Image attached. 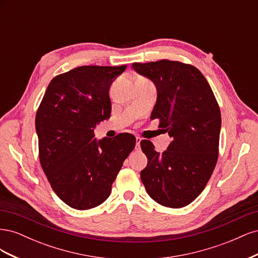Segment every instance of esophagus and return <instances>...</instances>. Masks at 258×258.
Wrapping results in <instances>:
<instances>
[{
    "mask_svg": "<svg viewBox=\"0 0 258 258\" xmlns=\"http://www.w3.org/2000/svg\"><path fill=\"white\" fill-rule=\"evenodd\" d=\"M141 141H142L141 138H139V137L136 138V148H137V150H139V148H140V143H141Z\"/></svg>",
    "mask_w": 258,
    "mask_h": 258,
    "instance_id": "esophagus-1",
    "label": "esophagus"
}]
</instances>
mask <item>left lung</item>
<instances>
[{
	"mask_svg": "<svg viewBox=\"0 0 258 258\" xmlns=\"http://www.w3.org/2000/svg\"><path fill=\"white\" fill-rule=\"evenodd\" d=\"M157 88L151 119L172 142L162 154L148 140L141 141L147 166L141 179L159 205L183 208L196 199L212 175L218 158L221 111L206 77L197 68L178 61L132 63Z\"/></svg>",
	"mask_w": 258,
	"mask_h": 258,
	"instance_id": "1",
	"label": "left lung"
}]
</instances>
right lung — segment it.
<instances>
[{"label": "right lung", "mask_w": 258, "mask_h": 258, "mask_svg": "<svg viewBox=\"0 0 258 258\" xmlns=\"http://www.w3.org/2000/svg\"><path fill=\"white\" fill-rule=\"evenodd\" d=\"M127 66H84L49 83L35 117L42 169L57 196L73 209L96 208L107 199L136 138L95 139L93 129L111 116L108 91Z\"/></svg>", "instance_id": "1"}]
</instances>
